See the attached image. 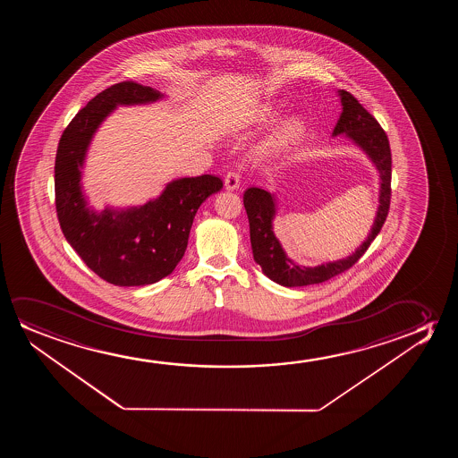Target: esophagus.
I'll return each instance as SVG.
<instances>
[{"instance_id":"34e87169","label":"esophagus","mask_w":458,"mask_h":458,"mask_svg":"<svg viewBox=\"0 0 458 458\" xmlns=\"http://www.w3.org/2000/svg\"><path fill=\"white\" fill-rule=\"evenodd\" d=\"M225 182L226 191H236V189H239V184H241L239 174H236V172L226 174L225 182Z\"/></svg>"}]
</instances>
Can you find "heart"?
<instances>
[{
  "label": "heart",
  "mask_w": 458,
  "mask_h": 458,
  "mask_svg": "<svg viewBox=\"0 0 458 458\" xmlns=\"http://www.w3.org/2000/svg\"><path fill=\"white\" fill-rule=\"evenodd\" d=\"M280 107L276 105H263L258 107L255 113L251 114V123L257 126H266L272 123L278 117ZM307 123L301 115H291L283 122L282 125L276 128V131L272 134V138L267 142L266 151L270 155H280L283 151L288 150L293 145L301 140V136L305 134Z\"/></svg>",
  "instance_id": "obj_1"
}]
</instances>
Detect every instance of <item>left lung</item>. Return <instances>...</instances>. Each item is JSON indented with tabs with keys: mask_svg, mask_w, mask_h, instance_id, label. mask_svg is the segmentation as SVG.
Masks as SVG:
<instances>
[{
	"mask_svg": "<svg viewBox=\"0 0 458 458\" xmlns=\"http://www.w3.org/2000/svg\"><path fill=\"white\" fill-rule=\"evenodd\" d=\"M338 97L343 111L333 128L332 138L343 134V138L349 139L352 144L357 145L358 148L363 151L378 172L380 189L376 217L370 226V232L368 233V238L364 239L349 257L318 266H301L286 255L282 242L276 239L274 233V220L278 214L276 194H270L259 188L247 189L244 194V207L250 225L253 259L261 266L264 276H269L272 282L286 288L318 284L339 276L344 270L351 269L352 266L363 257L364 251L368 250L370 242L382 230L388 216L391 199V150L388 138L382 126L378 125V122L358 103L353 95L345 90H338Z\"/></svg>",
	"mask_w": 458,
	"mask_h": 458,
	"instance_id": "1",
	"label": "left lung"
}]
</instances>
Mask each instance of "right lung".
<instances>
[{
    "label": "right lung",
    "mask_w": 458,
    "mask_h": 458,
    "mask_svg": "<svg viewBox=\"0 0 458 458\" xmlns=\"http://www.w3.org/2000/svg\"><path fill=\"white\" fill-rule=\"evenodd\" d=\"M165 98L157 89L125 81L89 101L63 132L55 164L57 219L89 269L115 286H145L172 274L188 247L197 209L222 189L213 175L176 178L138 207L89 205L82 170L95 132L117 106L151 105Z\"/></svg>",
    "instance_id": "add662e5"
}]
</instances>
